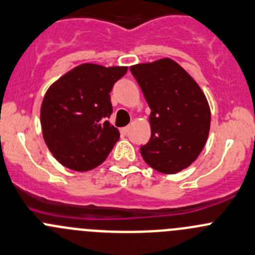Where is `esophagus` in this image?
Listing matches in <instances>:
<instances>
[{
    "label": "esophagus",
    "mask_w": 255,
    "mask_h": 255,
    "mask_svg": "<svg viewBox=\"0 0 255 255\" xmlns=\"http://www.w3.org/2000/svg\"><path fill=\"white\" fill-rule=\"evenodd\" d=\"M128 130H129V127H125V128H122V129H121V132H122L123 134H127Z\"/></svg>",
    "instance_id": "esophagus-1"
}]
</instances>
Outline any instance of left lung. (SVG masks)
I'll return each instance as SVG.
<instances>
[{
    "label": "left lung",
    "mask_w": 255,
    "mask_h": 255,
    "mask_svg": "<svg viewBox=\"0 0 255 255\" xmlns=\"http://www.w3.org/2000/svg\"><path fill=\"white\" fill-rule=\"evenodd\" d=\"M150 108V139L140 147L148 165L174 174L201 154L211 128L208 101L177 62L162 58L130 67Z\"/></svg>",
    "instance_id": "1"
}]
</instances>
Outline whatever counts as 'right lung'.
<instances>
[{"label":"right lung","mask_w":255,"mask_h":255,"mask_svg":"<svg viewBox=\"0 0 255 255\" xmlns=\"http://www.w3.org/2000/svg\"><path fill=\"white\" fill-rule=\"evenodd\" d=\"M127 67L83 63L57 80L41 106L43 139L62 165L87 172L105 162L120 132L110 123L111 91Z\"/></svg>","instance_id":"1"}]
</instances>
